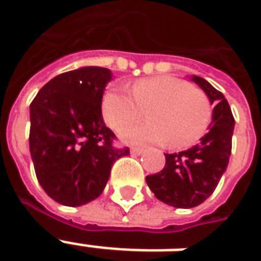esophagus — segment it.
<instances>
[{
  "mask_svg": "<svg viewBox=\"0 0 261 261\" xmlns=\"http://www.w3.org/2000/svg\"><path fill=\"white\" fill-rule=\"evenodd\" d=\"M143 151H144V148H142V147H132V148H130V152H132V154H136V155H140Z\"/></svg>",
  "mask_w": 261,
  "mask_h": 261,
  "instance_id": "1",
  "label": "esophagus"
}]
</instances>
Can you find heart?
<instances>
[{"label":"heart","mask_w":261,"mask_h":261,"mask_svg":"<svg viewBox=\"0 0 261 261\" xmlns=\"http://www.w3.org/2000/svg\"><path fill=\"white\" fill-rule=\"evenodd\" d=\"M111 86L101 101L103 118L110 128H123L142 116L144 110L151 120L126 127L121 139L126 143H168L187 147L202 138L212 121L213 110L201 89L173 75L143 78L130 86Z\"/></svg>","instance_id":"obj_1"}]
</instances>
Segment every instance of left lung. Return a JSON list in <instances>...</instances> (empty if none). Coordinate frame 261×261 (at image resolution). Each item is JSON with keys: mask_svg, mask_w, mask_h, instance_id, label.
<instances>
[{"mask_svg": "<svg viewBox=\"0 0 261 261\" xmlns=\"http://www.w3.org/2000/svg\"><path fill=\"white\" fill-rule=\"evenodd\" d=\"M215 103L209 130L194 147L165 154V166L147 176V184L160 201L175 207H194L212 195L226 172L232 146L234 117L224 95L203 78H191Z\"/></svg>", "mask_w": 261, "mask_h": 261, "instance_id": "1", "label": "left lung"}]
</instances>
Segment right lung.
<instances>
[{"mask_svg": "<svg viewBox=\"0 0 261 261\" xmlns=\"http://www.w3.org/2000/svg\"><path fill=\"white\" fill-rule=\"evenodd\" d=\"M111 71L82 67L45 84L30 105V152L38 183L66 206L99 197L115 161L128 147L114 146L105 125L101 99Z\"/></svg>", "mask_w": 261, "mask_h": 261, "instance_id": "right-lung-1", "label": "right lung"}]
</instances>
